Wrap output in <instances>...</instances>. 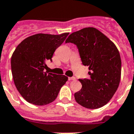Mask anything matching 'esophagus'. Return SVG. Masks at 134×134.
<instances>
[{
    "label": "esophagus",
    "instance_id": "esophagus-1",
    "mask_svg": "<svg viewBox=\"0 0 134 134\" xmlns=\"http://www.w3.org/2000/svg\"><path fill=\"white\" fill-rule=\"evenodd\" d=\"M76 79V78L74 76H71V77H68V80L69 81H74Z\"/></svg>",
    "mask_w": 134,
    "mask_h": 134
}]
</instances>
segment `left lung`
Listing matches in <instances>:
<instances>
[{
	"label": "left lung",
	"instance_id": "8db88e82",
	"mask_svg": "<svg viewBox=\"0 0 134 134\" xmlns=\"http://www.w3.org/2000/svg\"><path fill=\"white\" fill-rule=\"evenodd\" d=\"M65 43L76 45L82 64L90 70L89 78L79 79L82 88L74 93L76 103L88 109L106 105L117 90L121 78V58L116 46L93 27L71 34Z\"/></svg>",
	"mask_w": 134,
	"mask_h": 134
}]
</instances>
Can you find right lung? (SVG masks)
<instances>
[{
    "label": "right lung",
    "instance_id": "right-lung-1",
    "mask_svg": "<svg viewBox=\"0 0 134 134\" xmlns=\"http://www.w3.org/2000/svg\"><path fill=\"white\" fill-rule=\"evenodd\" d=\"M69 33L60 35L38 34L22 41L11 58V69L17 91L27 102L36 105L52 103L68 78L45 71L54 52Z\"/></svg>",
    "mask_w": 134,
    "mask_h": 134
}]
</instances>
